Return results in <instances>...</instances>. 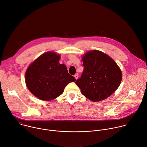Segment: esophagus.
Listing matches in <instances>:
<instances>
[{"instance_id":"obj_1","label":"esophagus","mask_w":147,"mask_h":147,"mask_svg":"<svg viewBox=\"0 0 147 147\" xmlns=\"http://www.w3.org/2000/svg\"><path fill=\"white\" fill-rule=\"evenodd\" d=\"M74 77H75V78H76V80H77V78H78V74H77H77H75V75H74Z\"/></svg>"}]
</instances>
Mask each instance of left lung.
<instances>
[{
    "label": "left lung",
    "mask_w": 147,
    "mask_h": 147,
    "mask_svg": "<svg viewBox=\"0 0 147 147\" xmlns=\"http://www.w3.org/2000/svg\"><path fill=\"white\" fill-rule=\"evenodd\" d=\"M82 62L84 70L76 84L83 95L97 102L107 98L117 89L122 78L121 71L111 57L94 50L84 55Z\"/></svg>",
    "instance_id": "left-lung-1"
}]
</instances>
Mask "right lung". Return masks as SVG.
Returning <instances> with one entry per match:
<instances>
[{"label":"right lung","instance_id":"obj_1","mask_svg":"<svg viewBox=\"0 0 147 147\" xmlns=\"http://www.w3.org/2000/svg\"><path fill=\"white\" fill-rule=\"evenodd\" d=\"M60 58V55L54 52H46L26 71V83L28 90L41 100L55 99L62 94L69 83L76 80L69 74L64 64L59 63Z\"/></svg>","mask_w":147,"mask_h":147}]
</instances>
